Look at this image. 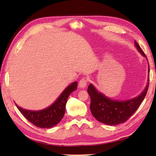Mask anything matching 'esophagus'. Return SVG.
I'll use <instances>...</instances> for the list:
<instances>
[{"mask_svg":"<svg viewBox=\"0 0 156 156\" xmlns=\"http://www.w3.org/2000/svg\"><path fill=\"white\" fill-rule=\"evenodd\" d=\"M87 82H88L87 78H85V77H83L80 79V80L79 81V87H80L82 88V89L84 88L87 86Z\"/></svg>","mask_w":156,"mask_h":156,"instance_id":"34e87169","label":"esophagus"}]
</instances>
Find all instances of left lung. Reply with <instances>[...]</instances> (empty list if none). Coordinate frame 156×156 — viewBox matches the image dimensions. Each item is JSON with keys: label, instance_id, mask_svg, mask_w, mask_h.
<instances>
[{"label": "left lung", "instance_id": "8db88e82", "mask_svg": "<svg viewBox=\"0 0 156 156\" xmlns=\"http://www.w3.org/2000/svg\"><path fill=\"white\" fill-rule=\"evenodd\" d=\"M135 46L139 52L147 59L138 43L135 41ZM148 72L149 73V65ZM149 81L146 88L140 96L133 99L124 101H118L109 98L100 93L92 84L88 87L87 91L91 98L90 109L92 115L97 120L108 125H117L125 122L136 112L144 99L149 88Z\"/></svg>", "mask_w": 156, "mask_h": 156}]
</instances>
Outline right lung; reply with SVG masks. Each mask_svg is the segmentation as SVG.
I'll use <instances>...</instances> for the list:
<instances>
[{
  "label": "right lung",
  "mask_w": 156,
  "mask_h": 156,
  "mask_svg": "<svg viewBox=\"0 0 156 156\" xmlns=\"http://www.w3.org/2000/svg\"><path fill=\"white\" fill-rule=\"evenodd\" d=\"M78 82H73L66 88L56 102L41 111H30L16 107L23 116L34 125L40 128H51L56 125L65 115L66 103L70 94L77 89Z\"/></svg>",
  "instance_id": "1"
}]
</instances>
